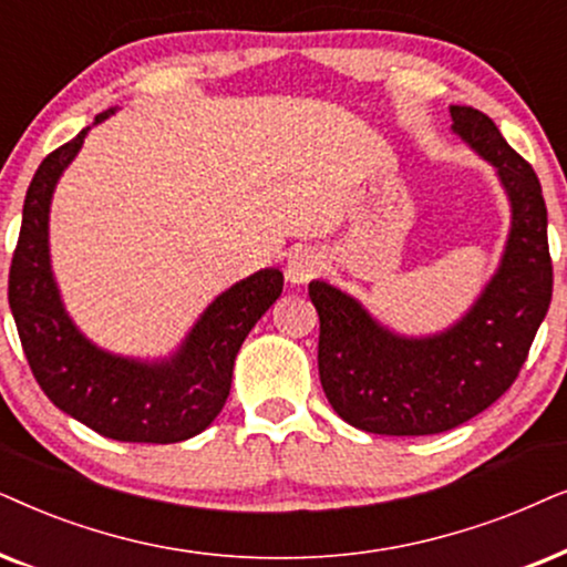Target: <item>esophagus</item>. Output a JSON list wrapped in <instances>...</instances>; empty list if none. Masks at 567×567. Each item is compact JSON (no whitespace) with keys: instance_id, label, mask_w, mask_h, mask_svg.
<instances>
[{"instance_id":"34e87169","label":"esophagus","mask_w":567,"mask_h":567,"mask_svg":"<svg viewBox=\"0 0 567 567\" xmlns=\"http://www.w3.org/2000/svg\"><path fill=\"white\" fill-rule=\"evenodd\" d=\"M323 269V259L313 248H296L285 259V277L292 285H306L308 279H313Z\"/></svg>"}]
</instances>
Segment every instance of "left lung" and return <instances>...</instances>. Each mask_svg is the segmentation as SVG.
Segmentation results:
<instances>
[{
  "mask_svg": "<svg viewBox=\"0 0 567 567\" xmlns=\"http://www.w3.org/2000/svg\"><path fill=\"white\" fill-rule=\"evenodd\" d=\"M451 132L493 165L511 202L503 259L470 311L437 334L406 337L334 285H308L321 321L323 394L339 417L365 433L433 435L485 412L516 381L553 300L537 173L482 111L451 105Z\"/></svg>",
  "mask_w": 567,
  "mask_h": 567,
  "instance_id": "1",
  "label": "left lung"
}]
</instances>
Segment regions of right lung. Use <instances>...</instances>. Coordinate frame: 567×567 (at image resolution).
Returning <instances> with one entry per match:
<instances>
[{
    "instance_id": "1",
    "label": "right lung",
    "mask_w": 567,
    "mask_h": 567,
    "mask_svg": "<svg viewBox=\"0 0 567 567\" xmlns=\"http://www.w3.org/2000/svg\"><path fill=\"white\" fill-rule=\"evenodd\" d=\"M116 113H97L93 126ZM93 126L38 165L10 267V308L38 386L59 410L126 443H178L213 425L230 394L236 354L282 292V271L259 269L220 292L178 350L161 360L113 354L82 334L51 271V196Z\"/></svg>"
}]
</instances>
